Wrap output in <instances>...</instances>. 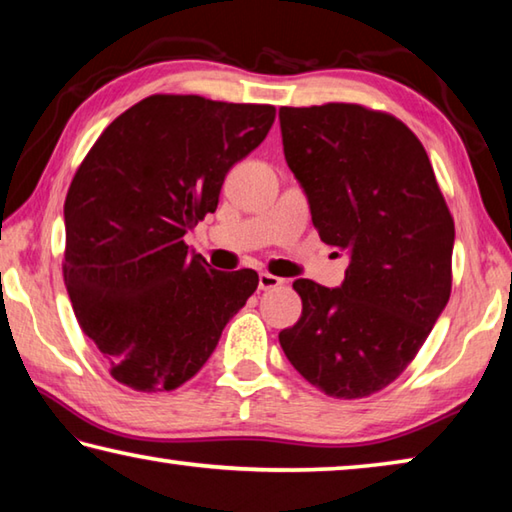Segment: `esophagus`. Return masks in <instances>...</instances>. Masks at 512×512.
Masks as SVG:
<instances>
[{"mask_svg":"<svg viewBox=\"0 0 512 512\" xmlns=\"http://www.w3.org/2000/svg\"><path fill=\"white\" fill-rule=\"evenodd\" d=\"M282 284H284L282 277L271 275V273H259V289L262 291L277 289V287H282Z\"/></svg>","mask_w":512,"mask_h":512,"instance_id":"esophagus-1","label":"esophagus"}]
</instances>
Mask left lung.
Segmentation results:
<instances>
[{
  "label": "left lung",
  "mask_w": 512,
  "mask_h": 512,
  "mask_svg": "<svg viewBox=\"0 0 512 512\" xmlns=\"http://www.w3.org/2000/svg\"><path fill=\"white\" fill-rule=\"evenodd\" d=\"M284 158L341 287L293 282L302 316L280 332L291 366L325 395L391 384L427 341L452 291L454 221L427 151L400 119L357 103L280 108Z\"/></svg>",
  "instance_id": "8db88e82"
}]
</instances>
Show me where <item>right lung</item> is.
<instances>
[{
	"instance_id": "add662e5",
	"label": "right lung",
	"mask_w": 512,
	"mask_h": 512,
	"mask_svg": "<svg viewBox=\"0 0 512 512\" xmlns=\"http://www.w3.org/2000/svg\"><path fill=\"white\" fill-rule=\"evenodd\" d=\"M273 106L153 94L101 133L65 201V287L110 375L173 391L210 359L259 277L216 271L185 244L232 164L264 142Z\"/></svg>"
}]
</instances>
